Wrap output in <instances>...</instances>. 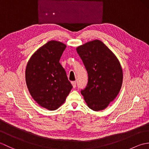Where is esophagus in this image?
Wrapping results in <instances>:
<instances>
[{"label":"esophagus","mask_w":149,"mask_h":149,"mask_svg":"<svg viewBox=\"0 0 149 149\" xmlns=\"http://www.w3.org/2000/svg\"><path fill=\"white\" fill-rule=\"evenodd\" d=\"M71 83L72 84L73 88L76 87V82H75V81H72V82H71Z\"/></svg>","instance_id":"34e87169"}]
</instances>
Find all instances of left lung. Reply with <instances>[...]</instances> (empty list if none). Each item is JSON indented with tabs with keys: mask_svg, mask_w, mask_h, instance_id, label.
<instances>
[{
	"mask_svg": "<svg viewBox=\"0 0 149 149\" xmlns=\"http://www.w3.org/2000/svg\"><path fill=\"white\" fill-rule=\"evenodd\" d=\"M76 50L88 75L87 86L81 90L85 102L95 111L106 109L121 89V65L111 50L99 40L79 46Z\"/></svg>",
	"mask_w": 149,
	"mask_h": 149,
	"instance_id": "left-lung-1",
	"label": "left lung"
}]
</instances>
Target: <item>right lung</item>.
Masks as SVG:
<instances>
[{"label": "right lung", "mask_w": 149, "mask_h": 149, "mask_svg": "<svg viewBox=\"0 0 149 149\" xmlns=\"http://www.w3.org/2000/svg\"><path fill=\"white\" fill-rule=\"evenodd\" d=\"M66 45L51 40L31 57L26 69V81L33 99L44 108L56 110L65 102L72 88L59 60Z\"/></svg>", "instance_id": "obj_1"}]
</instances>
